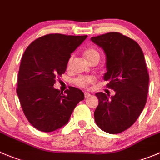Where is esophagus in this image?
Segmentation results:
<instances>
[{"label": "esophagus", "mask_w": 160, "mask_h": 160, "mask_svg": "<svg viewBox=\"0 0 160 160\" xmlns=\"http://www.w3.org/2000/svg\"><path fill=\"white\" fill-rule=\"evenodd\" d=\"M90 95H91V94H89V93H88V92H84V97H85V98H88Z\"/></svg>", "instance_id": "esophagus-1"}]
</instances>
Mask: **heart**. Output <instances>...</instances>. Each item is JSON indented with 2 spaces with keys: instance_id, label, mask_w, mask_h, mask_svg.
Masks as SVG:
<instances>
[{
  "instance_id": "heart-1",
  "label": "heart",
  "mask_w": 160,
  "mask_h": 160,
  "mask_svg": "<svg viewBox=\"0 0 160 160\" xmlns=\"http://www.w3.org/2000/svg\"><path fill=\"white\" fill-rule=\"evenodd\" d=\"M84 56L89 61V62H92L94 59L99 60V58H100L99 52L96 49L91 48L86 49L84 51ZM72 59H73V57L71 56L69 58V61H68V67H69L71 66V64L72 62ZM94 82H95V78L94 77H91V76H88V77H83V76H82V77H79L74 80V83L77 86L83 88H88L90 85L94 83Z\"/></svg>"
}]
</instances>
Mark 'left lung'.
I'll return each instance as SVG.
<instances>
[{
	"label": "left lung",
	"mask_w": 160,
	"mask_h": 160,
	"mask_svg": "<svg viewBox=\"0 0 160 160\" xmlns=\"http://www.w3.org/2000/svg\"><path fill=\"white\" fill-rule=\"evenodd\" d=\"M106 56L104 80L114 96L98 92V105L94 119L100 129L119 134L131 128L142 113L147 101L149 76L140 46L128 37L112 32L91 38Z\"/></svg>",
	"instance_id": "8db88e82"
}]
</instances>
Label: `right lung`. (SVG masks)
<instances>
[{
    "instance_id": "1",
    "label": "right lung",
    "mask_w": 160,
    "mask_h": 160,
    "mask_svg": "<svg viewBox=\"0 0 160 160\" xmlns=\"http://www.w3.org/2000/svg\"><path fill=\"white\" fill-rule=\"evenodd\" d=\"M87 37L48 34L25 51L16 91L25 116L36 129L52 132L65 126L77 104L84 99L78 88L70 87L63 94L53 86L57 77L66 72L71 53Z\"/></svg>"
}]
</instances>
